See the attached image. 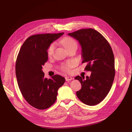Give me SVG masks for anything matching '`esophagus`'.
Segmentation results:
<instances>
[{"instance_id":"obj_1","label":"esophagus","mask_w":132,"mask_h":132,"mask_svg":"<svg viewBox=\"0 0 132 132\" xmlns=\"http://www.w3.org/2000/svg\"><path fill=\"white\" fill-rule=\"evenodd\" d=\"M65 80H66L67 81H70V80H71L73 79V78H71V77H66L65 78Z\"/></svg>"}]
</instances>
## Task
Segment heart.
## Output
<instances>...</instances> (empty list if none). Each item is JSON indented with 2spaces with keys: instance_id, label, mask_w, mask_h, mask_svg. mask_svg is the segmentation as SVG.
Masks as SVG:
<instances>
[{
  "instance_id": "1",
  "label": "heart",
  "mask_w": 132,
  "mask_h": 132,
  "mask_svg": "<svg viewBox=\"0 0 132 132\" xmlns=\"http://www.w3.org/2000/svg\"><path fill=\"white\" fill-rule=\"evenodd\" d=\"M61 43L62 44V45L66 50L73 46L77 45V42H76L75 39L73 38L69 37V36H67L63 38L61 40ZM54 48H55V44L54 43H51L49 46L47 52V54L48 56H50V55L52 54L53 51L54 50ZM74 65H75V63L73 62H68L62 66V69L64 71H66V72H69V71L70 70V69Z\"/></svg>"
}]
</instances>
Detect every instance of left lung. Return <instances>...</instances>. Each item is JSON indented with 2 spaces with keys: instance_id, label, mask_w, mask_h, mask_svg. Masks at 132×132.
Listing matches in <instances>:
<instances>
[{
  "instance_id": "1",
  "label": "left lung",
  "mask_w": 132,
  "mask_h": 132,
  "mask_svg": "<svg viewBox=\"0 0 132 132\" xmlns=\"http://www.w3.org/2000/svg\"><path fill=\"white\" fill-rule=\"evenodd\" d=\"M77 39L82 48V63H87L85 70L91 71L90 77L75 78L81 84L77 96L89 106L98 104L104 99L112 85L115 75L114 57L110 43L93 29H83L69 33Z\"/></svg>"
}]
</instances>
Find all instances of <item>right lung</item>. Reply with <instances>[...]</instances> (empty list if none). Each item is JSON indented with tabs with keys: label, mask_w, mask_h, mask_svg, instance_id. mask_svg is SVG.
<instances>
[{
	"label": "right lung",
	"mask_w": 132,
	"mask_h": 132,
	"mask_svg": "<svg viewBox=\"0 0 132 132\" xmlns=\"http://www.w3.org/2000/svg\"><path fill=\"white\" fill-rule=\"evenodd\" d=\"M63 34L32 35L23 42L18 55L15 73L19 87L25 100L37 109L45 110L53 105L58 89L65 81L59 75L45 78L42 70L48 61V48Z\"/></svg>",
	"instance_id": "obj_1"
}]
</instances>
